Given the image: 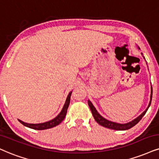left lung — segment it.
Instances as JSON below:
<instances>
[{"instance_id":"left-lung-1","label":"left lung","mask_w":159,"mask_h":159,"mask_svg":"<svg viewBox=\"0 0 159 159\" xmlns=\"http://www.w3.org/2000/svg\"><path fill=\"white\" fill-rule=\"evenodd\" d=\"M142 55H143V54L142 53ZM143 57L144 58V57L143 56ZM152 88L151 85V93H150V103H149L148 107H147V109L145 111L143 112L142 114H141L139 116L137 117L136 119H134L133 121H130V122L126 123V124H119V123H116V122H113V121H109L107 119H105L104 117L102 116L99 114V113L97 112V111L96 110L95 107L93 106V104L91 103V102L89 100L88 101V103H89V105L90 107V109H91L92 114L93 116V118L96 120V121L98 123L99 125H102V126L107 127V128L109 129H112V130H128V129H130L131 127H133L134 126H135L137 123L139 121L143 116H144V114H145L147 111H148L149 107H150V104H151V100H152Z\"/></svg>"}]
</instances>
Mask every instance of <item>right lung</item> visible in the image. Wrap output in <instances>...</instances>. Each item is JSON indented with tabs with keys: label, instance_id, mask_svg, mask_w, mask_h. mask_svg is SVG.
Masks as SVG:
<instances>
[{
	"label": "right lung",
	"instance_id": "right-lung-1",
	"mask_svg": "<svg viewBox=\"0 0 159 159\" xmlns=\"http://www.w3.org/2000/svg\"><path fill=\"white\" fill-rule=\"evenodd\" d=\"M71 93L72 91H70V93H68V97L66 98V102L64 104V106L62 107L61 112L59 113L55 118L52 119V120L46 121V122H44V123H39V124H29V123H25L24 121L20 120V119H18V121L21 123V124L24 125V126L28 127L29 128L34 129V130H46V129L52 128V127L57 126V125L60 124V123L62 122V121L65 119V117H66V113H67L68 107L69 106L70 98V95H71Z\"/></svg>",
	"mask_w": 159,
	"mask_h": 159
}]
</instances>
